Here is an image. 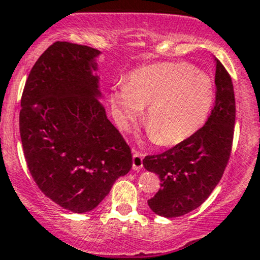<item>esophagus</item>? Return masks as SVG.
<instances>
[{
  "label": "esophagus",
  "instance_id": "1",
  "mask_svg": "<svg viewBox=\"0 0 260 260\" xmlns=\"http://www.w3.org/2000/svg\"><path fill=\"white\" fill-rule=\"evenodd\" d=\"M133 170L138 171L143 167V154L141 152H137L133 149V159H132Z\"/></svg>",
  "mask_w": 260,
  "mask_h": 260
}]
</instances>
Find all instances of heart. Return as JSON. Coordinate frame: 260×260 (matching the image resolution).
Here are the masks:
<instances>
[{"label":"heart","mask_w":260,"mask_h":260,"mask_svg":"<svg viewBox=\"0 0 260 260\" xmlns=\"http://www.w3.org/2000/svg\"><path fill=\"white\" fill-rule=\"evenodd\" d=\"M214 99L211 78L183 62H159L133 70L109 93L115 119L123 128L147 106L143 122L161 146L177 145L198 132Z\"/></svg>","instance_id":"heart-1"}]
</instances>
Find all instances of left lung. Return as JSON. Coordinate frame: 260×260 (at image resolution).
Instances as JSON below:
<instances>
[{
    "label": "left lung",
    "mask_w": 260,
    "mask_h": 260,
    "mask_svg": "<svg viewBox=\"0 0 260 260\" xmlns=\"http://www.w3.org/2000/svg\"><path fill=\"white\" fill-rule=\"evenodd\" d=\"M215 106L205 125L185 141L159 154L146 156L143 166L158 175L161 188L148 200L154 214L177 217L195 210L221 180L230 153L235 124L233 81L215 59Z\"/></svg>",
    "instance_id": "1"
}]
</instances>
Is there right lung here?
I'll use <instances>...</instances> for the list:
<instances>
[{"mask_svg":"<svg viewBox=\"0 0 260 260\" xmlns=\"http://www.w3.org/2000/svg\"><path fill=\"white\" fill-rule=\"evenodd\" d=\"M96 49L56 41L31 69L23 88L20 136L30 174L67 210L101 204L132 169V153L98 98Z\"/></svg>","mask_w":260,"mask_h":260,"instance_id":"obj_1","label":"right lung"}]
</instances>
